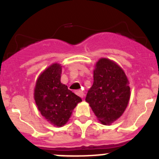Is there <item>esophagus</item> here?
<instances>
[{
	"label": "esophagus",
	"mask_w": 159,
	"mask_h": 159,
	"mask_svg": "<svg viewBox=\"0 0 159 159\" xmlns=\"http://www.w3.org/2000/svg\"><path fill=\"white\" fill-rule=\"evenodd\" d=\"M75 94L76 95H78L79 96H80L81 98H83V97L84 96V93L83 91H81V90H77V91H75Z\"/></svg>",
	"instance_id": "esophagus-1"
}]
</instances>
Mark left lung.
Returning a JSON list of instances; mask_svg holds the SVG:
<instances>
[{"mask_svg": "<svg viewBox=\"0 0 159 159\" xmlns=\"http://www.w3.org/2000/svg\"><path fill=\"white\" fill-rule=\"evenodd\" d=\"M93 78L85 100L102 124L110 125L127 108L130 95L129 81L121 67L106 58L96 63Z\"/></svg>", "mask_w": 159, "mask_h": 159, "instance_id": "left-lung-1", "label": "left lung"}]
</instances>
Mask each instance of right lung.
I'll list each match as a JSON object with an SVG mask.
<instances>
[{
	"instance_id": "right-lung-1",
	"label": "right lung",
	"mask_w": 159,
	"mask_h": 159,
	"mask_svg": "<svg viewBox=\"0 0 159 159\" xmlns=\"http://www.w3.org/2000/svg\"><path fill=\"white\" fill-rule=\"evenodd\" d=\"M62 68L58 64L49 66L37 79L34 99L42 116L57 127H62L71 117L72 110L82 101L80 97L60 82Z\"/></svg>"
}]
</instances>
